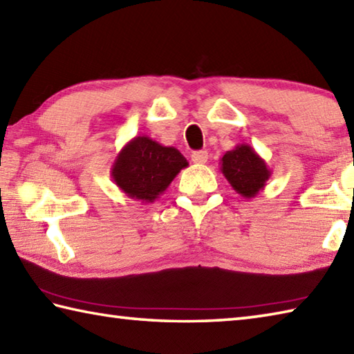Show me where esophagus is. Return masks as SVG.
I'll return each mask as SVG.
<instances>
[{
	"mask_svg": "<svg viewBox=\"0 0 354 354\" xmlns=\"http://www.w3.org/2000/svg\"><path fill=\"white\" fill-rule=\"evenodd\" d=\"M207 159H209V155H207V151H194L192 153V160H194L195 164H205L207 162Z\"/></svg>",
	"mask_w": 354,
	"mask_h": 354,
	"instance_id": "obj_1",
	"label": "esophagus"
}]
</instances>
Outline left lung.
Returning <instances> with one entry per match:
<instances>
[{
	"label": "left lung",
	"mask_w": 354,
	"mask_h": 354,
	"mask_svg": "<svg viewBox=\"0 0 354 354\" xmlns=\"http://www.w3.org/2000/svg\"><path fill=\"white\" fill-rule=\"evenodd\" d=\"M221 173L236 194L243 198H254L265 189L272 171L252 147L239 144L226 151L220 159Z\"/></svg>",
	"instance_id": "1"
}]
</instances>
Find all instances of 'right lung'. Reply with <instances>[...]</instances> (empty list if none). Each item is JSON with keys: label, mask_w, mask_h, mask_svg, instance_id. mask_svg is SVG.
Listing matches in <instances>:
<instances>
[{"label": "right lung", "mask_w": 354, "mask_h": 354, "mask_svg": "<svg viewBox=\"0 0 354 354\" xmlns=\"http://www.w3.org/2000/svg\"><path fill=\"white\" fill-rule=\"evenodd\" d=\"M187 165V159L175 147H165L149 136H136L118 153L111 178L122 194L147 204L156 201Z\"/></svg>", "instance_id": "add662e5"}]
</instances>
